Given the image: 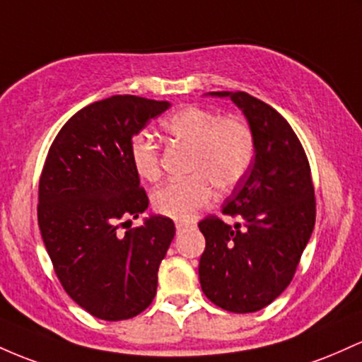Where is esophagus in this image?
Wrapping results in <instances>:
<instances>
[{
	"label": "esophagus",
	"mask_w": 362,
	"mask_h": 362,
	"mask_svg": "<svg viewBox=\"0 0 362 362\" xmlns=\"http://www.w3.org/2000/svg\"><path fill=\"white\" fill-rule=\"evenodd\" d=\"M186 227H189L188 222H185V221H176V229H177V233H181V230H185Z\"/></svg>",
	"instance_id": "obj_1"
}]
</instances>
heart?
I'll use <instances>...</instances> for the list:
<instances>
[{"label":"heart","instance_id":"b5f03b06","mask_svg":"<svg viewBox=\"0 0 362 362\" xmlns=\"http://www.w3.org/2000/svg\"><path fill=\"white\" fill-rule=\"evenodd\" d=\"M162 129L174 140L189 145L185 180L170 181L153 193V209L173 218H189L214 197V185L229 189L245 177L255 157V138L241 117H221L209 109L188 105L162 121ZM129 160L141 180L160 177L159 148L147 133L129 144Z\"/></svg>","mask_w":362,"mask_h":362}]
</instances>
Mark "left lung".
<instances>
[{
  "label": "left lung",
  "mask_w": 362,
  "mask_h": 362,
  "mask_svg": "<svg viewBox=\"0 0 362 362\" xmlns=\"http://www.w3.org/2000/svg\"><path fill=\"white\" fill-rule=\"evenodd\" d=\"M229 97L255 138V160L224 203L234 226L218 217L202 221L205 251L198 265L202 291L215 306L255 313L289 286L315 227L311 170L301 141L282 116L246 92Z\"/></svg>",
  "instance_id": "obj_1"
}]
</instances>
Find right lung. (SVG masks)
Here are the masks:
<instances>
[{
  "instance_id": "right-lung-1",
  "label": "right lung",
  "mask_w": 362,
  "mask_h": 362,
  "mask_svg": "<svg viewBox=\"0 0 362 362\" xmlns=\"http://www.w3.org/2000/svg\"><path fill=\"white\" fill-rule=\"evenodd\" d=\"M169 107L168 100L107 97L73 115L47 153L39 181L40 235L61 286L95 318H133L156 298L174 222L150 215L124 234L117 222L147 210L129 144Z\"/></svg>"
}]
</instances>
